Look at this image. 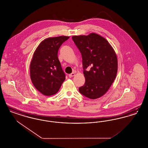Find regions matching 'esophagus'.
I'll list each match as a JSON object with an SVG mask.
<instances>
[{
	"label": "esophagus",
	"mask_w": 148,
	"mask_h": 148,
	"mask_svg": "<svg viewBox=\"0 0 148 148\" xmlns=\"http://www.w3.org/2000/svg\"><path fill=\"white\" fill-rule=\"evenodd\" d=\"M75 75V72H73L72 73H71V74H69V77H74Z\"/></svg>",
	"instance_id": "obj_1"
}]
</instances>
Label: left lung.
I'll return each mask as SVG.
<instances>
[{
	"instance_id": "1",
	"label": "left lung",
	"mask_w": 148,
	"mask_h": 148,
	"mask_svg": "<svg viewBox=\"0 0 148 148\" xmlns=\"http://www.w3.org/2000/svg\"><path fill=\"white\" fill-rule=\"evenodd\" d=\"M72 39L83 59L85 83L79 88L85 97L96 99L103 96L113 84L118 71V59L108 41L94 33L74 35ZM88 67L91 70L85 69Z\"/></svg>"
}]
</instances>
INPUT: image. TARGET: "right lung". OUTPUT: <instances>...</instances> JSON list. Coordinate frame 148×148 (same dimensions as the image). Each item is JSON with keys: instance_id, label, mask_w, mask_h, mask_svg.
Instances as JSON below:
<instances>
[{"instance_id": "right-lung-1", "label": "right lung", "mask_w": 148, "mask_h": 148, "mask_svg": "<svg viewBox=\"0 0 148 148\" xmlns=\"http://www.w3.org/2000/svg\"><path fill=\"white\" fill-rule=\"evenodd\" d=\"M68 36L49 37L39 44L30 65V76L35 88L45 96L57 93L65 79L58 56L61 45Z\"/></svg>"}]
</instances>
